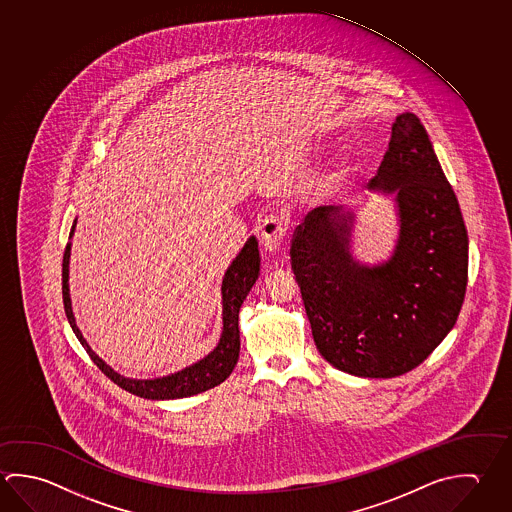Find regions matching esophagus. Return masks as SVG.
<instances>
[{"label":"esophagus","instance_id":"34e87169","mask_svg":"<svg viewBox=\"0 0 512 512\" xmlns=\"http://www.w3.org/2000/svg\"><path fill=\"white\" fill-rule=\"evenodd\" d=\"M287 221L284 217L269 214L260 225V244L269 253H277L286 241Z\"/></svg>","mask_w":512,"mask_h":512}]
</instances>
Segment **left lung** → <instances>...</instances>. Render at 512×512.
<instances>
[{
    "label": "left lung",
    "instance_id": "8db88e82",
    "mask_svg": "<svg viewBox=\"0 0 512 512\" xmlns=\"http://www.w3.org/2000/svg\"><path fill=\"white\" fill-rule=\"evenodd\" d=\"M368 189L397 192L392 257L365 266L350 253L354 214L311 210L296 226L291 268L316 349L359 377H395L419 367L457 322L467 286V230L421 120L395 118Z\"/></svg>",
    "mask_w": 512,
    "mask_h": 512
}]
</instances>
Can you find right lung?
Segmentation results:
<instances>
[{
	"instance_id": "obj_1",
	"label": "right lung",
	"mask_w": 512,
	"mask_h": 512,
	"mask_svg": "<svg viewBox=\"0 0 512 512\" xmlns=\"http://www.w3.org/2000/svg\"><path fill=\"white\" fill-rule=\"evenodd\" d=\"M77 221H73L70 239L75 232ZM70 250L72 244L68 243L64 250L63 257V302L66 318L72 325L75 336L79 338L82 347L90 354L93 363L106 374V376L117 383L120 388H124L129 394L144 397V399H154V401H163V399H180V397H189V395L201 394L207 392L214 386L221 385L226 377L232 374L237 359H239V350H241V340H239V309L243 305L246 296L250 293L255 280L259 278L260 257L259 243L255 237H250L244 244L241 253L235 257L230 268L226 269L225 278H223V332L221 340L217 343L216 349L212 350L208 356L183 368L171 376L156 377V379H131V377L120 376L113 368L106 365V361L91 350L88 341L84 340L82 332L79 331L75 316L72 311V300H70V284H68V273H70Z\"/></svg>"
}]
</instances>
